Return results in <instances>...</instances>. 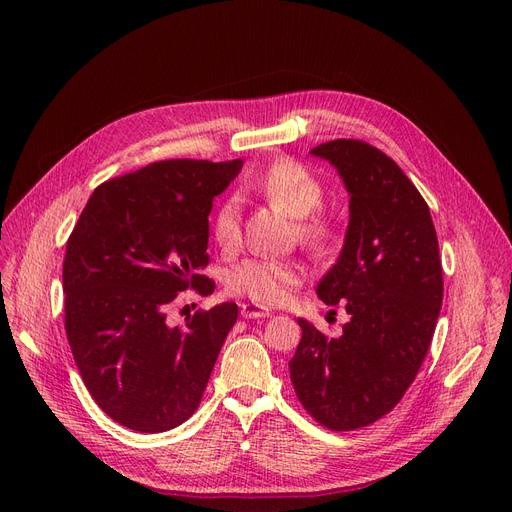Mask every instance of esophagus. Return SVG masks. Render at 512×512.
<instances>
[{
    "mask_svg": "<svg viewBox=\"0 0 512 512\" xmlns=\"http://www.w3.org/2000/svg\"><path fill=\"white\" fill-rule=\"evenodd\" d=\"M241 315H243L245 319H265V317L271 315V311L265 309V306L245 302V304H241Z\"/></svg>",
    "mask_w": 512,
    "mask_h": 512,
    "instance_id": "34e87169",
    "label": "esophagus"
}]
</instances>
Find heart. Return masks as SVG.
Listing matches in <instances>:
<instances>
[{"mask_svg": "<svg viewBox=\"0 0 512 512\" xmlns=\"http://www.w3.org/2000/svg\"><path fill=\"white\" fill-rule=\"evenodd\" d=\"M251 189L269 203L296 218L300 243L323 255L335 243V226L329 218L315 214L325 199V187L311 168L296 160H276L251 181ZM212 236L222 251H234L241 243V208L228 197L212 216ZM300 282V267L284 259L255 257L232 267L228 290L257 304H280Z\"/></svg>", "mask_w": 512, "mask_h": 512, "instance_id": "1", "label": "heart"}]
</instances>
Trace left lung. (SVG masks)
<instances>
[{"label":"left lung","instance_id":"1","mask_svg":"<svg viewBox=\"0 0 512 512\" xmlns=\"http://www.w3.org/2000/svg\"><path fill=\"white\" fill-rule=\"evenodd\" d=\"M350 193V224L337 263L317 286L346 304L337 339L298 319L290 364L298 401L321 426L346 432L377 422L410 389L430 348L442 304V265L428 203L403 170L362 140L311 150Z\"/></svg>","mask_w":512,"mask_h":512}]
</instances>
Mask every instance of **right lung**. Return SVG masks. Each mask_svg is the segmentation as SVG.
Wrapping results in <instances>:
<instances>
[{"label": "right lung", "mask_w": 512, "mask_h": 512, "mask_svg": "<svg viewBox=\"0 0 512 512\" xmlns=\"http://www.w3.org/2000/svg\"><path fill=\"white\" fill-rule=\"evenodd\" d=\"M243 162L160 160L94 189L63 259L65 333L92 399L138 432H164L199 407L220 348L238 317L234 302L166 323L179 292H214L212 201Z\"/></svg>", "instance_id": "add662e5"}]
</instances>
